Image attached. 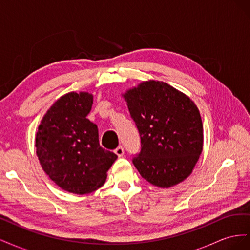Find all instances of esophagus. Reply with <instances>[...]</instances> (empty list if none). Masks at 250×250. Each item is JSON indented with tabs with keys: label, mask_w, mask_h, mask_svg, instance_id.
Here are the masks:
<instances>
[{
	"label": "esophagus",
	"mask_w": 250,
	"mask_h": 250,
	"mask_svg": "<svg viewBox=\"0 0 250 250\" xmlns=\"http://www.w3.org/2000/svg\"><path fill=\"white\" fill-rule=\"evenodd\" d=\"M115 153H116L119 157L123 156V154H124V148H123L122 146H119V147L115 150Z\"/></svg>",
	"instance_id": "esophagus-1"
}]
</instances>
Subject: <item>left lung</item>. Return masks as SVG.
Returning <instances> with one entry per match:
<instances>
[{"mask_svg": "<svg viewBox=\"0 0 250 250\" xmlns=\"http://www.w3.org/2000/svg\"><path fill=\"white\" fill-rule=\"evenodd\" d=\"M125 99L141 135L134 167L148 183L168 188L191 175L203 149V126L190 97L163 81L127 89Z\"/></svg>", "mask_w": 250, "mask_h": 250, "instance_id": "left-lung-1", "label": "left lung"}]
</instances>
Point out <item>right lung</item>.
I'll list each match as a JSON object with an SVG mask.
<instances>
[{
    "mask_svg": "<svg viewBox=\"0 0 250 250\" xmlns=\"http://www.w3.org/2000/svg\"><path fill=\"white\" fill-rule=\"evenodd\" d=\"M93 100L86 92L62 96L44 113L35 135L44 173L60 188L77 195L102 187L118 157L100 146L97 125L86 119Z\"/></svg>",
    "mask_w": 250,
    "mask_h": 250,
    "instance_id": "obj_1",
    "label": "right lung"
}]
</instances>
